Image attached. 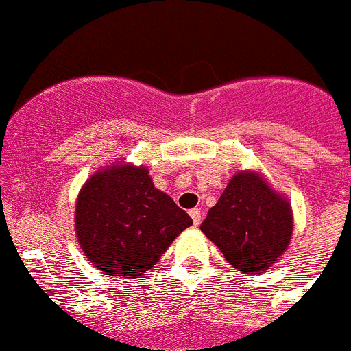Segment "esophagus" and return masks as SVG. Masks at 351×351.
<instances>
[{
  "label": "esophagus",
  "instance_id": "esophagus-1",
  "mask_svg": "<svg viewBox=\"0 0 351 351\" xmlns=\"http://www.w3.org/2000/svg\"><path fill=\"white\" fill-rule=\"evenodd\" d=\"M189 215H191V218H193V223L197 227V225L201 223V210H197V208H193V210L189 211Z\"/></svg>",
  "mask_w": 351,
  "mask_h": 351
}]
</instances>
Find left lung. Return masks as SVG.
Listing matches in <instances>:
<instances>
[{
	"label": "left lung",
	"instance_id": "left-lung-1",
	"mask_svg": "<svg viewBox=\"0 0 351 351\" xmlns=\"http://www.w3.org/2000/svg\"><path fill=\"white\" fill-rule=\"evenodd\" d=\"M290 203L256 172H239L210 208L201 232L245 275L266 271L292 239Z\"/></svg>",
	"mask_w": 351,
	"mask_h": 351
}]
</instances>
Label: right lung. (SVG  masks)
<instances>
[{
	"mask_svg": "<svg viewBox=\"0 0 351 351\" xmlns=\"http://www.w3.org/2000/svg\"><path fill=\"white\" fill-rule=\"evenodd\" d=\"M189 225V215L154 186L147 167L121 164L102 169L86 180L76 199L80 247L110 276L143 275Z\"/></svg>",
	"mask_w": 351,
	"mask_h": 351,
	"instance_id": "1",
	"label": "right lung"
}]
</instances>
